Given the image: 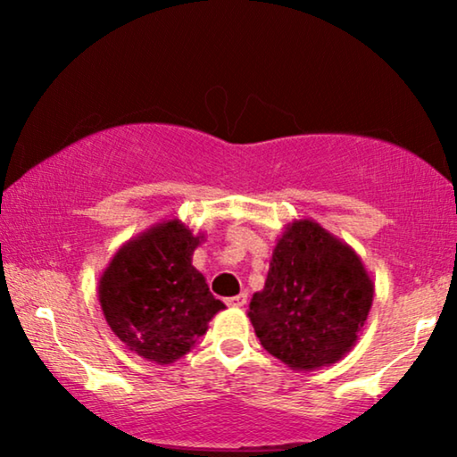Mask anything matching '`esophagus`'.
<instances>
[{"instance_id": "obj_1", "label": "esophagus", "mask_w": 457, "mask_h": 457, "mask_svg": "<svg viewBox=\"0 0 457 457\" xmlns=\"http://www.w3.org/2000/svg\"><path fill=\"white\" fill-rule=\"evenodd\" d=\"M245 303H247V293H239V295L227 299V305H230V308H243Z\"/></svg>"}]
</instances>
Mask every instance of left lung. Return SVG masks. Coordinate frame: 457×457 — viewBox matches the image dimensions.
<instances>
[{
    "label": "left lung",
    "instance_id": "obj_1",
    "mask_svg": "<svg viewBox=\"0 0 457 457\" xmlns=\"http://www.w3.org/2000/svg\"><path fill=\"white\" fill-rule=\"evenodd\" d=\"M372 295L360 255L303 218L280 235L247 316L268 353L308 372L335 364L355 345Z\"/></svg>",
    "mask_w": 457,
    "mask_h": 457
}]
</instances>
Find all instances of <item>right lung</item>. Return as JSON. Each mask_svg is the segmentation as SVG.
<instances>
[{
  "label": "right lung",
  "mask_w": 457,
  "mask_h": 457,
  "mask_svg": "<svg viewBox=\"0 0 457 457\" xmlns=\"http://www.w3.org/2000/svg\"><path fill=\"white\" fill-rule=\"evenodd\" d=\"M204 235L166 220L118 249L99 278V303L114 335L141 358L170 364L208 330L224 303L191 255Z\"/></svg>",
  "instance_id": "1"
}]
</instances>
